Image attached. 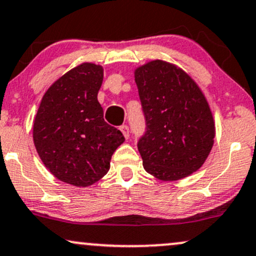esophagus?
<instances>
[{"label": "esophagus", "instance_id": "34e87169", "mask_svg": "<svg viewBox=\"0 0 256 256\" xmlns=\"http://www.w3.org/2000/svg\"><path fill=\"white\" fill-rule=\"evenodd\" d=\"M120 130L122 132V134L124 135L126 138H129V127L127 124H122L121 127H120Z\"/></svg>", "mask_w": 256, "mask_h": 256}]
</instances>
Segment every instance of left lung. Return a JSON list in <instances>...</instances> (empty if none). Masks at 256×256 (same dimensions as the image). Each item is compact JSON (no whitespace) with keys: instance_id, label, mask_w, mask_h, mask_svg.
I'll use <instances>...</instances> for the list:
<instances>
[{"instance_id":"8db88e82","label":"left lung","mask_w":256,"mask_h":256,"mask_svg":"<svg viewBox=\"0 0 256 256\" xmlns=\"http://www.w3.org/2000/svg\"><path fill=\"white\" fill-rule=\"evenodd\" d=\"M146 133L138 142L144 168L179 180L200 168L214 144L215 122L196 82L176 65L147 62L135 70Z\"/></svg>"}]
</instances>
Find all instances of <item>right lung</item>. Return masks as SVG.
Segmentation results:
<instances>
[{
    "instance_id": "obj_1",
    "label": "right lung",
    "mask_w": 256,
    "mask_h": 256,
    "mask_svg": "<svg viewBox=\"0 0 256 256\" xmlns=\"http://www.w3.org/2000/svg\"><path fill=\"white\" fill-rule=\"evenodd\" d=\"M103 82L100 65L76 66L44 94L33 124V140L41 162L59 180L85 188L110 168L121 132L103 118L97 94Z\"/></svg>"
}]
</instances>
